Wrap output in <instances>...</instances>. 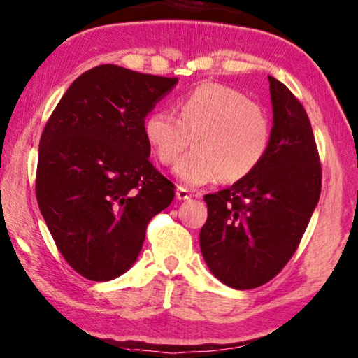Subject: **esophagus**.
<instances>
[{"label":"esophagus","mask_w":358,"mask_h":358,"mask_svg":"<svg viewBox=\"0 0 358 358\" xmlns=\"http://www.w3.org/2000/svg\"><path fill=\"white\" fill-rule=\"evenodd\" d=\"M189 198H191L189 191L183 188V186H178V188H177V199L185 201V199H189Z\"/></svg>","instance_id":"1"}]
</instances>
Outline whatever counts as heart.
Returning a JSON list of instances; mask_svg holds the SVG:
<instances>
[{"label": "heart", "instance_id": "obj_1", "mask_svg": "<svg viewBox=\"0 0 358 358\" xmlns=\"http://www.w3.org/2000/svg\"><path fill=\"white\" fill-rule=\"evenodd\" d=\"M173 112H152L144 120L145 143L162 165L180 160L175 173L183 183L201 186L220 177L238 181L263 162L271 144L266 110L240 90L204 83L173 102Z\"/></svg>", "mask_w": 358, "mask_h": 358}]
</instances>
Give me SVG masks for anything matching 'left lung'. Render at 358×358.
<instances>
[{
    "label": "left lung",
    "mask_w": 358,
    "mask_h": 358,
    "mask_svg": "<svg viewBox=\"0 0 358 358\" xmlns=\"http://www.w3.org/2000/svg\"><path fill=\"white\" fill-rule=\"evenodd\" d=\"M274 127L269 150L248 177L206 194L199 234L210 273L248 290L275 278L299 248L321 194V162L308 115L280 80L269 76Z\"/></svg>",
    "instance_id": "left-lung-1"
}]
</instances>
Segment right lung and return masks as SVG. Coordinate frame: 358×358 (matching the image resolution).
<instances>
[{
  "instance_id": "obj_1",
  "label": "right lung",
  "mask_w": 358,
  "mask_h": 358,
  "mask_svg": "<svg viewBox=\"0 0 358 358\" xmlns=\"http://www.w3.org/2000/svg\"><path fill=\"white\" fill-rule=\"evenodd\" d=\"M177 78L100 64L69 85L45 124L35 194L59 253L89 280L131 268L175 185L150 164L144 118Z\"/></svg>"
}]
</instances>
